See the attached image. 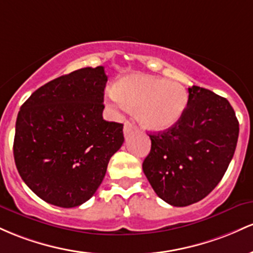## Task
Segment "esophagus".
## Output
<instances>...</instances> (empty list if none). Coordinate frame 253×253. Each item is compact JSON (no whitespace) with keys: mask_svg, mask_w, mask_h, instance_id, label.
I'll list each match as a JSON object with an SVG mask.
<instances>
[{"mask_svg":"<svg viewBox=\"0 0 253 253\" xmlns=\"http://www.w3.org/2000/svg\"><path fill=\"white\" fill-rule=\"evenodd\" d=\"M131 130H135V126H132L130 122H126V123H124V129H123L124 135H126V136L129 135L130 132H131Z\"/></svg>","mask_w":253,"mask_h":253,"instance_id":"34e87169","label":"esophagus"}]
</instances>
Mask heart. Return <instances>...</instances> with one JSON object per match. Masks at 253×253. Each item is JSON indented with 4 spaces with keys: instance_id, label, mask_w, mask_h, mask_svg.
<instances>
[{
    "instance_id": "b5f03b06",
    "label": "heart",
    "mask_w": 253,
    "mask_h": 253,
    "mask_svg": "<svg viewBox=\"0 0 253 253\" xmlns=\"http://www.w3.org/2000/svg\"><path fill=\"white\" fill-rule=\"evenodd\" d=\"M186 89L177 82L150 75H131L112 88L113 109H136V118L149 130H165L174 126L188 106Z\"/></svg>"
}]
</instances>
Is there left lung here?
Instances as JSON below:
<instances>
[{
	"label": "left lung",
	"instance_id": "8db88e82",
	"mask_svg": "<svg viewBox=\"0 0 253 253\" xmlns=\"http://www.w3.org/2000/svg\"><path fill=\"white\" fill-rule=\"evenodd\" d=\"M239 122L226 98L192 86L174 126L150 134L144 174L161 200L186 207L203 200L222 179L233 158Z\"/></svg>",
	"mask_w": 253,
	"mask_h": 253
}]
</instances>
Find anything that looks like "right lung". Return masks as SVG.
<instances>
[{"mask_svg":"<svg viewBox=\"0 0 253 253\" xmlns=\"http://www.w3.org/2000/svg\"><path fill=\"white\" fill-rule=\"evenodd\" d=\"M106 82L101 65L82 68L45 84L20 107L14 160L45 202L74 208L88 201L123 144V124L103 118Z\"/></svg>","mask_w":253,"mask_h":253,"instance_id":"add662e5","label":"right lung"}]
</instances>
